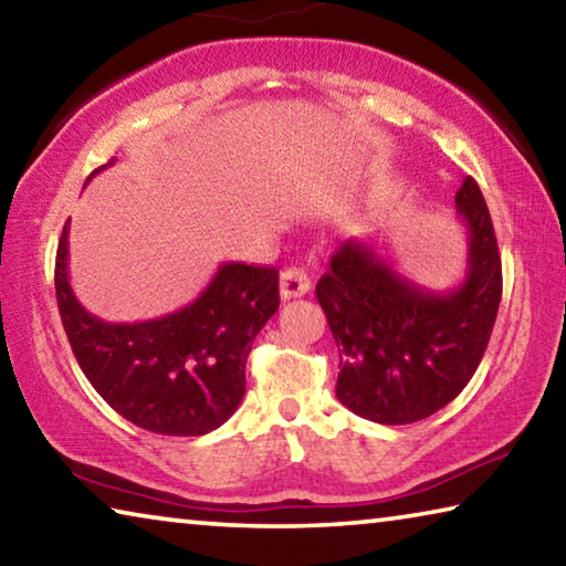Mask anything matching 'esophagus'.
<instances>
[{"mask_svg": "<svg viewBox=\"0 0 566 566\" xmlns=\"http://www.w3.org/2000/svg\"><path fill=\"white\" fill-rule=\"evenodd\" d=\"M312 290V280L310 274L300 266H290V270H284L280 276V292L284 300H294V296H304L306 292Z\"/></svg>", "mask_w": 566, "mask_h": 566, "instance_id": "34e87169", "label": "esophagus"}]
</instances>
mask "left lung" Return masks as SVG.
<instances>
[{"label": "left lung", "instance_id": "left-lung-1", "mask_svg": "<svg viewBox=\"0 0 566 566\" xmlns=\"http://www.w3.org/2000/svg\"><path fill=\"white\" fill-rule=\"evenodd\" d=\"M454 205L469 234L467 276L454 290L417 284L364 239H347L317 282L339 347L337 399L354 415L379 424L427 419L467 387L484 357L502 300L500 247L472 177Z\"/></svg>", "mask_w": 566, "mask_h": 566}]
</instances>
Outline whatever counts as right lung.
Listing matches in <instances>:
<instances>
[{"label":"right lung","instance_id":"add662e5","mask_svg":"<svg viewBox=\"0 0 566 566\" xmlns=\"http://www.w3.org/2000/svg\"><path fill=\"white\" fill-rule=\"evenodd\" d=\"M66 234L70 222L56 249V304L74 357L99 397L155 434L202 437L222 427L244 397L252 342L280 310V272L227 262L185 310L109 324L84 310L72 292Z\"/></svg>","mask_w":566,"mask_h":566}]
</instances>
